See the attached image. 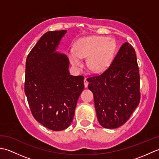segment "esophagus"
<instances>
[{
    "instance_id": "34e87169",
    "label": "esophagus",
    "mask_w": 159,
    "mask_h": 159,
    "mask_svg": "<svg viewBox=\"0 0 159 159\" xmlns=\"http://www.w3.org/2000/svg\"><path fill=\"white\" fill-rule=\"evenodd\" d=\"M88 81H87V79H85V80H84V85H85V87H87V86H88Z\"/></svg>"
}]
</instances>
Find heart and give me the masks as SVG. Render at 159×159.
Masks as SVG:
<instances>
[{
	"label": "heart",
	"mask_w": 159,
	"mask_h": 159,
	"mask_svg": "<svg viewBox=\"0 0 159 159\" xmlns=\"http://www.w3.org/2000/svg\"><path fill=\"white\" fill-rule=\"evenodd\" d=\"M116 42L104 36H88L79 39L75 48H70L68 52L71 63L79 67L83 65V59H87V66L93 72L100 73L109 66L115 51Z\"/></svg>",
	"instance_id": "1"
}]
</instances>
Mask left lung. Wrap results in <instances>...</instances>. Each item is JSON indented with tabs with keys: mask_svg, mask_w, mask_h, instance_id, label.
Returning <instances> with one entry per match:
<instances>
[{
	"mask_svg": "<svg viewBox=\"0 0 159 159\" xmlns=\"http://www.w3.org/2000/svg\"><path fill=\"white\" fill-rule=\"evenodd\" d=\"M139 80L135 50L125 42L105 72L87 79L101 126L113 129L129 119L140 101Z\"/></svg>",
	"mask_w": 159,
	"mask_h": 159,
	"instance_id": "obj_1",
	"label": "left lung"
}]
</instances>
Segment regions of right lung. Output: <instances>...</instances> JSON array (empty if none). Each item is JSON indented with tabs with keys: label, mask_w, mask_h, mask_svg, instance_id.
<instances>
[{
	"label": "right lung",
	"mask_w": 159,
	"mask_h": 159,
	"mask_svg": "<svg viewBox=\"0 0 159 159\" xmlns=\"http://www.w3.org/2000/svg\"><path fill=\"white\" fill-rule=\"evenodd\" d=\"M67 31H48L26 61L25 92L33 117L50 130L60 131L73 120L84 77L70 75L65 54L57 52Z\"/></svg>",
	"instance_id": "add662e5"
}]
</instances>
